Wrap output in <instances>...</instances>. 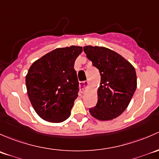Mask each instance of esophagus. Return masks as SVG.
<instances>
[{
  "label": "esophagus",
  "mask_w": 159,
  "mask_h": 159,
  "mask_svg": "<svg viewBox=\"0 0 159 159\" xmlns=\"http://www.w3.org/2000/svg\"><path fill=\"white\" fill-rule=\"evenodd\" d=\"M87 86H88V81H83L81 82V83H80V92H81L82 93H83L85 92V90L86 89V88H87Z\"/></svg>",
  "instance_id": "34e87169"
}]
</instances>
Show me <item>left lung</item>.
<instances>
[{"label": "left lung", "instance_id": "1", "mask_svg": "<svg viewBox=\"0 0 159 159\" xmlns=\"http://www.w3.org/2000/svg\"><path fill=\"white\" fill-rule=\"evenodd\" d=\"M83 50L101 76L97 103L89 108V112L99 120L115 119L125 110L136 89L135 68L122 56L106 47L86 46Z\"/></svg>", "mask_w": 159, "mask_h": 159}]
</instances>
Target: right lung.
I'll use <instances>...</instances> for the list:
<instances>
[{"label":"right lung","instance_id":"obj_1","mask_svg":"<svg viewBox=\"0 0 159 159\" xmlns=\"http://www.w3.org/2000/svg\"><path fill=\"white\" fill-rule=\"evenodd\" d=\"M83 47L57 48L34 62L26 76L29 99L38 116L51 122L68 119L79 93L74 63Z\"/></svg>","mask_w":159,"mask_h":159}]
</instances>
